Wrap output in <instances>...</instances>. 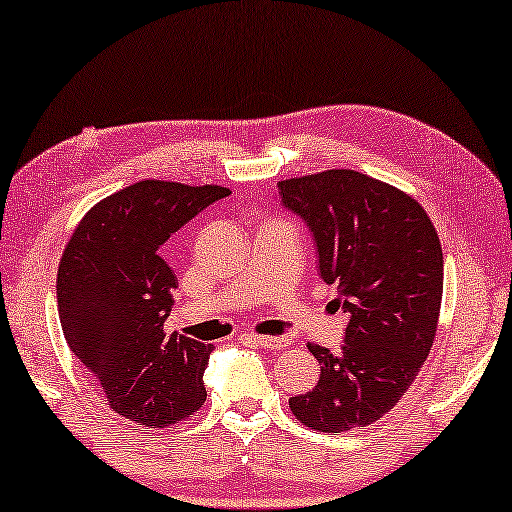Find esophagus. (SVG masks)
<instances>
[{"label":"esophagus","instance_id":"esophagus-1","mask_svg":"<svg viewBox=\"0 0 512 512\" xmlns=\"http://www.w3.org/2000/svg\"><path fill=\"white\" fill-rule=\"evenodd\" d=\"M248 341H253L255 345H262V348H269V350H280V348H285L287 343H290V338L264 336V334H248Z\"/></svg>","mask_w":512,"mask_h":512}]
</instances>
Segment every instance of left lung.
Wrapping results in <instances>:
<instances>
[{
	"mask_svg": "<svg viewBox=\"0 0 512 512\" xmlns=\"http://www.w3.org/2000/svg\"><path fill=\"white\" fill-rule=\"evenodd\" d=\"M280 201L311 229L320 276L350 315L338 355L320 362L311 392L290 399L299 422L325 434L366 427L397 406L436 338L443 250L413 197L352 169L287 178Z\"/></svg>",
	"mask_w": 512,
	"mask_h": 512,
	"instance_id": "obj_1",
	"label": "left lung"
}]
</instances>
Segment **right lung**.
<instances>
[{
  "mask_svg": "<svg viewBox=\"0 0 512 512\" xmlns=\"http://www.w3.org/2000/svg\"><path fill=\"white\" fill-rule=\"evenodd\" d=\"M229 197L220 185L139 181L90 208L57 269L64 338L115 413L169 427L206 401L211 345L167 334L176 273L160 250L185 222Z\"/></svg>",
  "mask_w": 512,
  "mask_h": 512,
  "instance_id": "right-lung-1",
  "label": "right lung"
}]
</instances>
